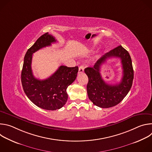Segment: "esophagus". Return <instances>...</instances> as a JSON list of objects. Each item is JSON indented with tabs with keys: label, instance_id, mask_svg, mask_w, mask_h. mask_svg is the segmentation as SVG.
Masks as SVG:
<instances>
[{
	"label": "esophagus",
	"instance_id": "esophagus-1",
	"mask_svg": "<svg viewBox=\"0 0 152 152\" xmlns=\"http://www.w3.org/2000/svg\"><path fill=\"white\" fill-rule=\"evenodd\" d=\"M84 72V67L83 66H81L79 67V72H78V73L79 74H81L82 73H83Z\"/></svg>",
	"mask_w": 152,
	"mask_h": 152
}]
</instances>
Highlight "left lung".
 I'll list each match as a JSON object with an SVG mask.
<instances>
[{"instance_id":"obj_1","label":"left lung","mask_w":152,"mask_h":152,"mask_svg":"<svg viewBox=\"0 0 152 152\" xmlns=\"http://www.w3.org/2000/svg\"><path fill=\"white\" fill-rule=\"evenodd\" d=\"M118 57L121 60L123 77L121 82L115 85L106 83L99 73L101 65L110 57ZM88 77L86 90L90 100L97 106L107 108L120 103L131 90L133 79L134 70L131 56L121 46H119L104 55L93 67L85 69Z\"/></svg>"}]
</instances>
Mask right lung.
Here are the masks:
<instances>
[{"instance_id":"add662e5","label":"right lung","mask_w":152,"mask_h":152,"mask_svg":"<svg viewBox=\"0 0 152 152\" xmlns=\"http://www.w3.org/2000/svg\"><path fill=\"white\" fill-rule=\"evenodd\" d=\"M56 41L55 37L48 32L38 38L25 54L21 75L23 88L29 99L38 107L51 111L59 110L66 103L67 88L75 81L78 72L77 66H61L46 79L39 80L34 77L31 68L33 53Z\"/></svg>"}]
</instances>
